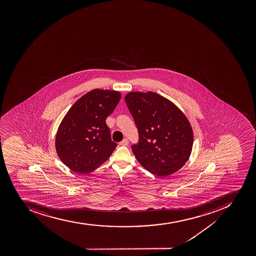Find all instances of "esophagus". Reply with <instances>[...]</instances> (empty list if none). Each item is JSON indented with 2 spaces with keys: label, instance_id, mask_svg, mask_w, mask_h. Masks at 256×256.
<instances>
[{
  "label": "esophagus",
  "instance_id": "34e87169",
  "mask_svg": "<svg viewBox=\"0 0 256 256\" xmlns=\"http://www.w3.org/2000/svg\"><path fill=\"white\" fill-rule=\"evenodd\" d=\"M120 145L121 146H128V139H124V140L121 142L120 143Z\"/></svg>",
  "mask_w": 256,
  "mask_h": 256
}]
</instances>
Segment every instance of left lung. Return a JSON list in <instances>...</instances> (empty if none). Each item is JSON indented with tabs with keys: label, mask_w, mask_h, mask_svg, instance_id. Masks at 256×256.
<instances>
[{
	"label": "left lung",
	"mask_w": 256,
	"mask_h": 256,
	"mask_svg": "<svg viewBox=\"0 0 256 256\" xmlns=\"http://www.w3.org/2000/svg\"><path fill=\"white\" fill-rule=\"evenodd\" d=\"M125 102L139 132L132 150L146 170L158 176L176 172L190 157L193 131L184 112L153 92H131Z\"/></svg>",
	"instance_id": "8db88e82"
}]
</instances>
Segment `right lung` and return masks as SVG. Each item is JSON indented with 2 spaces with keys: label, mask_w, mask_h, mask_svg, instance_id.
Listing matches in <instances>:
<instances>
[{
  "label": "right lung",
  "mask_w": 256,
  "mask_h": 256,
  "mask_svg": "<svg viewBox=\"0 0 256 256\" xmlns=\"http://www.w3.org/2000/svg\"><path fill=\"white\" fill-rule=\"evenodd\" d=\"M121 98L117 90L93 89L68 110L56 135L60 160L78 174H88L110 158L116 148L106 120Z\"/></svg>",
  "instance_id": "obj_1"
}]
</instances>
